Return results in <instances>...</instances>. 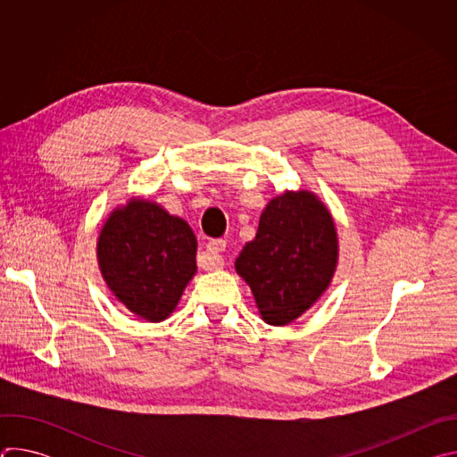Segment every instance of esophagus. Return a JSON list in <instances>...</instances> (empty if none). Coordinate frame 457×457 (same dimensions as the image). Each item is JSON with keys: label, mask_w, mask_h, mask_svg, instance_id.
<instances>
[{"label": "esophagus", "mask_w": 457, "mask_h": 457, "mask_svg": "<svg viewBox=\"0 0 457 457\" xmlns=\"http://www.w3.org/2000/svg\"><path fill=\"white\" fill-rule=\"evenodd\" d=\"M222 251H226V240H212L206 245V251L199 256V266L204 271L222 270L226 266V260L222 256Z\"/></svg>", "instance_id": "obj_1"}]
</instances>
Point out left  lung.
Instances as JSON below:
<instances>
[{"label": "left lung", "instance_id": "8db88e82", "mask_svg": "<svg viewBox=\"0 0 457 457\" xmlns=\"http://www.w3.org/2000/svg\"><path fill=\"white\" fill-rule=\"evenodd\" d=\"M338 233L331 212L309 189L277 195L260 215L258 231L235 260L251 287L260 318L289 325L328 291L338 266Z\"/></svg>", "mask_w": 457, "mask_h": 457}]
</instances>
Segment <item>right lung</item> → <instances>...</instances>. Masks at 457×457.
Masks as SVG:
<instances>
[{
	"label": "right lung",
	"mask_w": 457,
	"mask_h": 457,
	"mask_svg": "<svg viewBox=\"0 0 457 457\" xmlns=\"http://www.w3.org/2000/svg\"><path fill=\"white\" fill-rule=\"evenodd\" d=\"M97 264L108 289L129 312L157 323L175 311L197 273V238L184 219L134 197L103 224Z\"/></svg>",
	"instance_id": "right-lung-1"
}]
</instances>
